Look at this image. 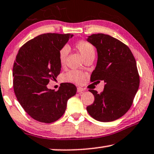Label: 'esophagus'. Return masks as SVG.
<instances>
[{"label": "esophagus", "instance_id": "1", "mask_svg": "<svg viewBox=\"0 0 154 154\" xmlns=\"http://www.w3.org/2000/svg\"><path fill=\"white\" fill-rule=\"evenodd\" d=\"M83 91H85V89H83V88L82 87H77V92H78V93H81V92H82Z\"/></svg>", "mask_w": 154, "mask_h": 154}]
</instances>
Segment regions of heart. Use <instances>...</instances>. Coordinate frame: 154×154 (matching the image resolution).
Segmentation results:
<instances>
[{
	"mask_svg": "<svg viewBox=\"0 0 154 154\" xmlns=\"http://www.w3.org/2000/svg\"><path fill=\"white\" fill-rule=\"evenodd\" d=\"M75 47L78 49L80 52L81 55L85 59L87 56L91 54H95V48L91 43L85 40H80L75 43ZM69 53L68 46H64L60 49L58 52V58L59 62L60 65H64L65 64V61ZM85 74L81 71L72 70L69 71L65 75L64 79L65 81L69 82H72L76 84H82L85 80Z\"/></svg>",
	"mask_w": 154,
	"mask_h": 154,
	"instance_id": "b5f03b06",
	"label": "heart"
}]
</instances>
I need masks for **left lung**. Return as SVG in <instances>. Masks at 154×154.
<instances>
[{
	"label": "left lung",
	"instance_id": "left-lung-1",
	"mask_svg": "<svg viewBox=\"0 0 154 154\" xmlns=\"http://www.w3.org/2000/svg\"><path fill=\"white\" fill-rule=\"evenodd\" d=\"M87 40L98 53L91 82H105L101 94L89 90L94 94V101L87 110L98 121H114L128 111L138 91L139 75L136 60L129 47L111 36L91 34Z\"/></svg>",
	"mask_w": 154,
	"mask_h": 154
}]
</instances>
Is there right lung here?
<instances>
[{
    "instance_id": "obj_1",
    "label": "right lung",
    "mask_w": 154,
    "mask_h": 154,
    "mask_svg": "<svg viewBox=\"0 0 154 154\" xmlns=\"http://www.w3.org/2000/svg\"><path fill=\"white\" fill-rule=\"evenodd\" d=\"M72 36L70 34H41L25 43L16 56L14 91L26 113L38 122L51 123L60 118L68 99L77 92V87L71 83H63L58 91L47 87L60 72L59 51Z\"/></svg>"
}]
</instances>
